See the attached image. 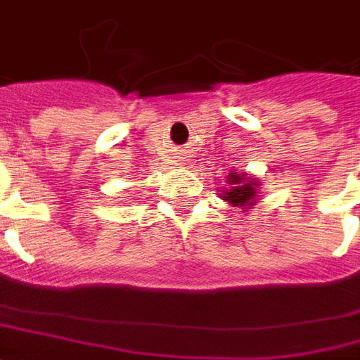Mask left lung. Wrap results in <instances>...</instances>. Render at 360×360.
<instances>
[{
    "instance_id": "left-lung-1",
    "label": "left lung",
    "mask_w": 360,
    "mask_h": 360,
    "mask_svg": "<svg viewBox=\"0 0 360 360\" xmlns=\"http://www.w3.org/2000/svg\"><path fill=\"white\" fill-rule=\"evenodd\" d=\"M262 186L259 178L245 174V172H235L231 170L225 176V186L219 190V198L225 200L231 207H241L243 212H249L255 205L259 204V188Z\"/></svg>"
}]
</instances>
